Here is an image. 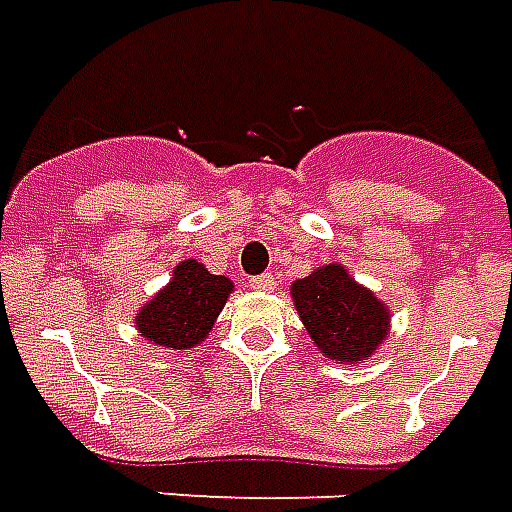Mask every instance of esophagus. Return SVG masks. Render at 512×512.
Segmentation results:
<instances>
[{
	"mask_svg": "<svg viewBox=\"0 0 512 512\" xmlns=\"http://www.w3.org/2000/svg\"><path fill=\"white\" fill-rule=\"evenodd\" d=\"M251 288L253 291H275L278 288V278H272L270 272L267 275H256V278H251Z\"/></svg>",
	"mask_w": 512,
	"mask_h": 512,
	"instance_id": "obj_1",
	"label": "esophagus"
}]
</instances>
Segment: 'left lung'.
<instances>
[{
    "label": "left lung",
    "mask_w": 512,
    "mask_h": 512,
    "mask_svg": "<svg viewBox=\"0 0 512 512\" xmlns=\"http://www.w3.org/2000/svg\"><path fill=\"white\" fill-rule=\"evenodd\" d=\"M291 297L318 351L337 364L364 361L388 332L386 307L340 264H326L294 280Z\"/></svg>",
    "instance_id": "left-lung-1"
}]
</instances>
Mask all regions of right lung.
<instances>
[{"label":"right lung","mask_w":512,"mask_h":512,"mask_svg":"<svg viewBox=\"0 0 512 512\" xmlns=\"http://www.w3.org/2000/svg\"><path fill=\"white\" fill-rule=\"evenodd\" d=\"M232 288V280L210 275L197 259L180 261L169 286L137 315L142 337L175 351L194 348L213 329Z\"/></svg>","instance_id":"right-lung-1"}]
</instances>
